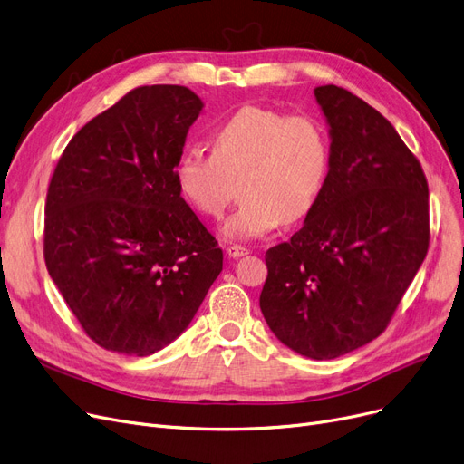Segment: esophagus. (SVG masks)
<instances>
[{
    "label": "esophagus",
    "mask_w": 464,
    "mask_h": 464,
    "mask_svg": "<svg viewBox=\"0 0 464 464\" xmlns=\"http://www.w3.org/2000/svg\"><path fill=\"white\" fill-rule=\"evenodd\" d=\"M227 254H229V257L237 259V257L248 256V254H250V250H248V248H245V246H240V245H231V246L227 248Z\"/></svg>",
    "instance_id": "34e87169"
}]
</instances>
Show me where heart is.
I'll use <instances>...</instances> for the list:
<instances>
[{"instance_id": "heart-1", "label": "heart", "mask_w": 464, "mask_h": 464, "mask_svg": "<svg viewBox=\"0 0 464 464\" xmlns=\"http://www.w3.org/2000/svg\"><path fill=\"white\" fill-rule=\"evenodd\" d=\"M330 140L313 115H285L246 106L212 134V153L189 146L179 153L174 176L179 193L200 214L218 218L240 182L245 203L231 212L219 233L250 240L276 229L282 221L304 218L326 182Z\"/></svg>"}]
</instances>
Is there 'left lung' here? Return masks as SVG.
<instances>
[{
  "label": "left lung",
  "instance_id": "8db88e82",
  "mask_svg": "<svg viewBox=\"0 0 464 464\" xmlns=\"http://www.w3.org/2000/svg\"><path fill=\"white\" fill-rule=\"evenodd\" d=\"M330 169L288 243L267 250L259 307L280 343L332 360L387 328L429 250V186L396 129L364 100L314 89Z\"/></svg>",
  "mask_w": 464,
  "mask_h": 464
}]
</instances>
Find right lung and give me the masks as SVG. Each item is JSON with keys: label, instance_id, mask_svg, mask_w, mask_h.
Segmentation results:
<instances>
[{"label": "right lung", "instance_id": "add662e5", "mask_svg": "<svg viewBox=\"0 0 464 464\" xmlns=\"http://www.w3.org/2000/svg\"><path fill=\"white\" fill-rule=\"evenodd\" d=\"M203 106L188 87H138L70 140L51 178L47 271L108 351L148 356L170 345L224 267L174 176Z\"/></svg>", "mask_w": 464, "mask_h": 464}]
</instances>
